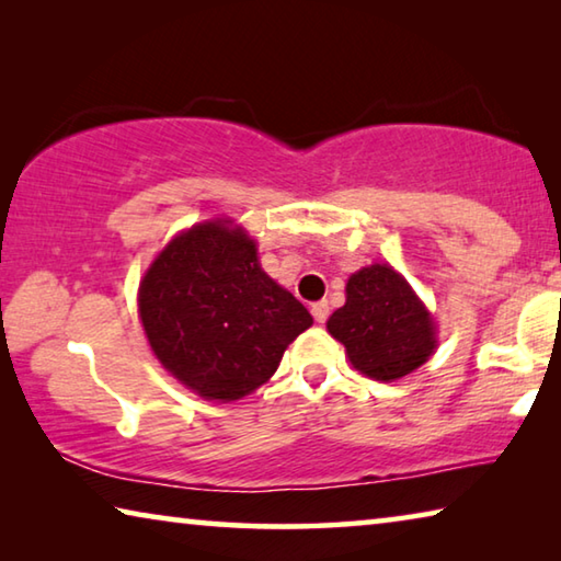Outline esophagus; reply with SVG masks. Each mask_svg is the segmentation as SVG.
<instances>
[{
  "label": "esophagus",
  "mask_w": 561,
  "mask_h": 561,
  "mask_svg": "<svg viewBox=\"0 0 561 561\" xmlns=\"http://www.w3.org/2000/svg\"><path fill=\"white\" fill-rule=\"evenodd\" d=\"M311 314H314V319L319 321V324H324V321L329 319V301L311 304Z\"/></svg>",
  "instance_id": "1"
}]
</instances>
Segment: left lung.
Returning <instances> with one entry per match:
<instances>
[{
	"mask_svg": "<svg viewBox=\"0 0 561 561\" xmlns=\"http://www.w3.org/2000/svg\"><path fill=\"white\" fill-rule=\"evenodd\" d=\"M327 329L346 346L351 366L374 381L408 376L438 346L431 311L388 264L351 274L346 304L329 317Z\"/></svg>",
	"mask_w": 561,
	"mask_h": 561,
	"instance_id": "8db88e82",
	"label": "left lung"
}]
</instances>
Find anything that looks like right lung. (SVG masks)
Wrapping results in <instances>:
<instances>
[{
    "mask_svg": "<svg viewBox=\"0 0 561 561\" xmlns=\"http://www.w3.org/2000/svg\"><path fill=\"white\" fill-rule=\"evenodd\" d=\"M138 314L165 371L207 401H237L267 383L287 346L314 324L232 220L173 237L140 282Z\"/></svg>",
    "mask_w": 561,
    "mask_h": 561,
    "instance_id": "obj_1",
    "label": "right lung"
}]
</instances>
